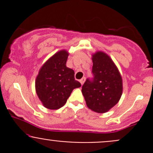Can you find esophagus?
I'll return each instance as SVG.
<instances>
[{
	"label": "esophagus",
	"mask_w": 153,
	"mask_h": 153,
	"mask_svg": "<svg viewBox=\"0 0 153 153\" xmlns=\"http://www.w3.org/2000/svg\"><path fill=\"white\" fill-rule=\"evenodd\" d=\"M85 79H86V78L84 77V78H82L81 80H80V83L81 84V85H83V84H84V81H85Z\"/></svg>",
	"instance_id": "34e87169"
}]
</instances>
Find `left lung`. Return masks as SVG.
I'll return each mask as SVG.
<instances>
[{
    "instance_id": "8db88e82",
    "label": "left lung",
    "mask_w": 153,
    "mask_h": 153,
    "mask_svg": "<svg viewBox=\"0 0 153 153\" xmlns=\"http://www.w3.org/2000/svg\"><path fill=\"white\" fill-rule=\"evenodd\" d=\"M92 79L82 86L86 106L98 113L108 112L119 101L123 92L122 78L110 57L104 52L92 55Z\"/></svg>"
}]
</instances>
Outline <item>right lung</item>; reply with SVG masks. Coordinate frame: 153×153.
Returning <instances> with one entry per match:
<instances>
[{"label": "right lung", "mask_w": 153, "mask_h": 153, "mask_svg": "<svg viewBox=\"0 0 153 153\" xmlns=\"http://www.w3.org/2000/svg\"><path fill=\"white\" fill-rule=\"evenodd\" d=\"M67 51L61 50L48 59L40 69L35 81V90L43 105L58 109L67 102L75 88L81 86L75 80V72L67 67Z\"/></svg>", "instance_id": "obj_1"}]
</instances>
